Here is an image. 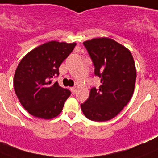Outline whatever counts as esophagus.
I'll return each instance as SVG.
<instances>
[{
  "label": "esophagus",
  "instance_id": "obj_1",
  "mask_svg": "<svg viewBox=\"0 0 158 158\" xmlns=\"http://www.w3.org/2000/svg\"><path fill=\"white\" fill-rule=\"evenodd\" d=\"M71 91H72L73 94H75V92H76V87H71Z\"/></svg>",
  "mask_w": 158,
  "mask_h": 158
}]
</instances>
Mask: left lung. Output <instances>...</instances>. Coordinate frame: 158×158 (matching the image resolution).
Returning a JSON list of instances; mask_svg holds the SVG:
<instances>
[{
	"label": "left lung",
	"instance_id": "left-lung-1",
	"mask_svg": "<svg viewBox=\"0 0 158 158\" xmlns=\"http://www.w3.org/2000/svg\"><path fill=\"white\" fill-rule=\"evenodd\" d=\"M95 66V75L100 77L99 89L93 87L81 108L93 121L114 118L132 97L136 71L130 50L112 38H96L83 42Z\"/></svg>",
	"mask_w": 158,
	"mask_h": 158
}]
</instances>
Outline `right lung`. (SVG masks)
Returning <instances> with one entry per match:
<instances>
[{
    "mask_svg": "<svg viewBox=\"0 0 158 158\" xmlns=\"http://www.w3.org/2000/svg\"><path fill=\"white\" fill-rule=\"evenodd\" d=\"M76 43L56 41L33 49L22 58L14 77L15 93L23 108L35 117L50 120L63 111L71 91L50 80Z\"/></svg>",
    "mask_w": 158,
    "mask_h": 158,
    "instance_id": "1",
    "label": "right lung"
}]
</instances>
